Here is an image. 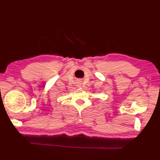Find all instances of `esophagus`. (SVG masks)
<instances>
[{
    "label": "esophagus",
    "mask_w": 160,
    "mask_h": 160,
    "mask_svg": "<svg viewBox=\"0 0 160 160\" xmlns=\"http://www.w3.org/2000/svg\"><path fill=\"white\" fill-rule=\"evenodd\" d=\"M79 86H80V84H79Z\"/></svg>",
    "instance_id": "esophagus-1"
}]
</instances>
